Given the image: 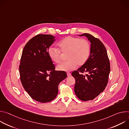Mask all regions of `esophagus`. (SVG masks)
<instances>
[{"instance_id":"34e87169","label":"esophagus","mask_w":129,"mask_h":129,"mask_svg":"<svg viewBox=\"0 0 129 129\" xmlns=\"http://www.w3.org/2000/svg\"><path fill=\"white\" fill-rule=\"evenodd\" d=\"M67 77H70L71 76V73L70 72H67Z\"/></svg>"}]
</instances>
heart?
<instances>
[{"label": "heart", "instance_id": "heart-1", "mask_svg": "<svg viewBox=\"0 0 129 129\" xmlns=\"http://www.w3.org/2000/svg\"><path fill=\"white\" fill-rule=\"evenodd\" d=\"M59 50L50 47L48 55L50 60L55 63H59L61 60V52L67 53V61L61 63L57 69L62 71H70L77 66L84 65L89 59L91 52L89 42L84 39L68 36L60 41L58 44Z\"/></svg>", "mask_w": 129, "mask_h": 129}]
</instances>
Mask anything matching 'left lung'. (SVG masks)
<instances>
[{
    "mask_svg": "<svg viewBox=\"0 0 129 129\" xmlns=\"http://www.w3.org/2000/svg\"><path fill=\"white\" fill-rule=\"evenodd\" d=\"M79 36L86 37L91 43L90 55L87 62L72 72L76 84L75 92L83 101L93 100L105 90L108 81L110 65L106 49L98 38L87 33ZM86 72L83 75L81 73Z\"/></svg>",
    "mask_w": 129,
    "mask_h": 129,
    "instance_id": "left-lung-1",
    "label": "left lung"
}]
</instances>
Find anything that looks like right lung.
<instances>
[{
  "label": "right lung",
  "instance_id": "add662e5",
  "mask_svg": "<svg viewBox=\"0 0 129 129\" xmlns=\"http://www.w3.org/2000/svg\"><path fill=\"white\" fill-rule=\"evenodd\" d=\"M51 35H38L25 45L21 56L19 72L25 90L34 100L51 102L58 93L59 83L67 77L65 71L55 70L48 50L56 40Z\"/></svg>",
  "mask_w": 129,
  "mask_h": 129
}]
</instances>
